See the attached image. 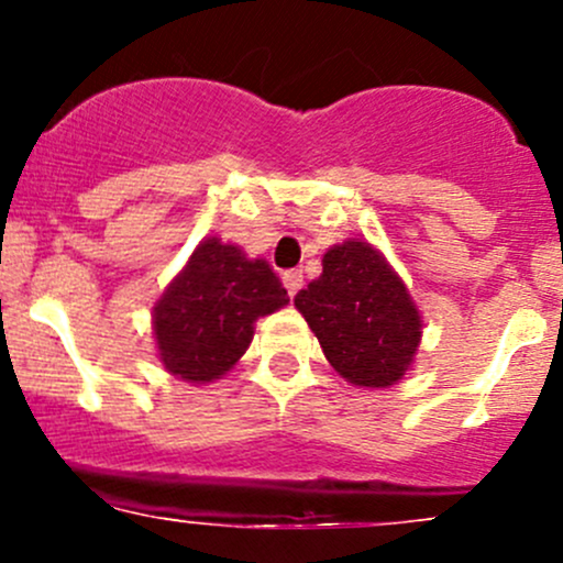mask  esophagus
<instances>
[{"label": "esophagus", "mask_w": 563, "mask_h": 563, "mask_svg": "<svg viewBox=\"0 0 563 563\" xmlns=\"http://www.w3.org/2000/svg\"><path fill=\"white\" fill-rule=\"evenodd\" d=\"M283 286H286L288 297H294V294H297L299 288H302V272H299V269L283 272Z\"/></svg>", "instance_id": "34e87169"}]
</instances>
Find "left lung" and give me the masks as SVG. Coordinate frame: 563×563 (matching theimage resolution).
Here are the masks:
<instances>
[{"label":"left lung","instance_id":"left-lung-1","mask_svg":"<svg viewBox=\"0 0 563 563\" xmlns=\"http://www.w3.org/2000/svg\"><path fill=\"white\" fill-rule=\"evenodd\" d=\"M329 365L354 387L400 382L422 340V318L382 253L349 240L323 253L318 280L294 297Z\"/></svg>","mask_w":563,"mask_h":563}]
</instances>
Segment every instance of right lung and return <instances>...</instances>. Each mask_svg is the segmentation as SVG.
I'll return each mask as SVG.
<instances>
[{"instance_id": "add662e5", "label": "right lung", "mask_w": 563, "mask_h": 563, "mask_svg": "<svg viewBox=\"0 0 563 563\" xmlns=\"http://www.w3.org/2000/svg\"><path fill=\"white\" fill-rule=\"evenodd\" d=\"M283 305L286 288L264 258L207 236L152 310L161 362L181 382H214L245 354L255 321Z\"/></svg>"}]
</instances>
